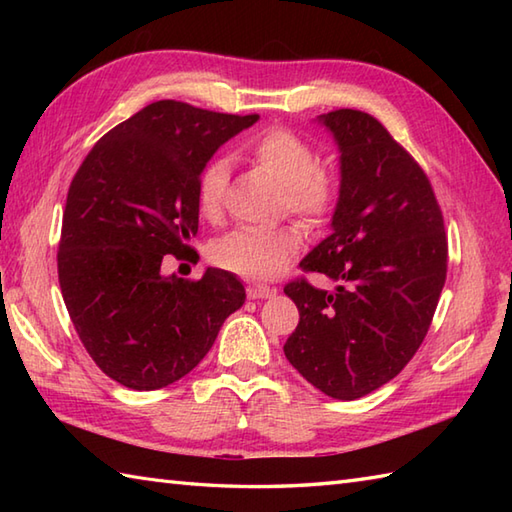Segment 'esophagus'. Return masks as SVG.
Here are the masks:
<instances>
[{"instance_id": "34e87169", "label": "esophagus", "mask_w": 512, "mask_h": 512, "mask_svg": "<svg viewBox=\"0 0 512 512\" xmlns=\"http://www.w3.org/2000/svg\"><path fill=\"white\" fill-rule=\"evenodd\" d=\"M275 288H270V286H264V284H248L246 286V295L250 297V299H268V297H273L275 295Z\"/></svg>"}]
</instances>
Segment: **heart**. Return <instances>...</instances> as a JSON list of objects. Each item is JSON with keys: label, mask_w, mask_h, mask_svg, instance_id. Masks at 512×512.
<instances>
[{"label": "heart", "mask_w": 512, "mask_h": 512, "mask_svg": "<svg viewBox=\"0 0 512 512\" xmlns=\"http://www.w3.org/2000/svg\"><path fill=\"white\" fill-rule=\"evenodd\" d=\"M242 154L284 187L281 209L295 213L312 228L330 220L339 202V176L319 165V151L306 138L288 127H266L246 140ZM226 184V160L211 158L195 184L198 209L209 222L222 217ZM301 244L303 231L297 224H281L270 231L237 228L213 246L211 257L217 266L235 275L273 279L284 273Z\"/></svg>", "instance_id": "1"}]
</instances>
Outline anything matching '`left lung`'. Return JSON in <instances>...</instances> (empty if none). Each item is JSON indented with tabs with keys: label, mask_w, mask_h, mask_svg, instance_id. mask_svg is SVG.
<instances>
[{
	"label": "left lung",
	"mask_w": 512,
	"mask_h": 512,
	"mask_svg": "<svg viewBox=\"0 0 512 512\" xmlns=\"http://www.w3.org/2000/svg\"><path fill=\"white\" fill-rule=\"evenodd\" d=\"M319 121L341 149V191L332 235L299 268L336 288L306 277L286 284L299 325L284 354L325 396L356 400L418 352L447 281L449 244L427 173L383 123L361 110Z\"/></svg>",
	"instance_id": "obj_1"
}]
</instances>
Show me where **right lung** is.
<instances>
[{"label": "right lung", "instance_id": "obj_1", "mask_svg": "<svg viewBox=\"0 0 512 512\" xmlns=\"http://www.w3.org/2000/svg\"><path fill=\"white\" fill-rule=\"evenodd\" d=\"M156 101L110 129L74 173L57 253L74 330L101 372L129 389L176 383L198 365L246 290L233 273L162 275L189 259L198 233L195 184L228 138L257 123Z\"/></svg>", "mask_w": 512, "mask_h": 512}]
</instances>
